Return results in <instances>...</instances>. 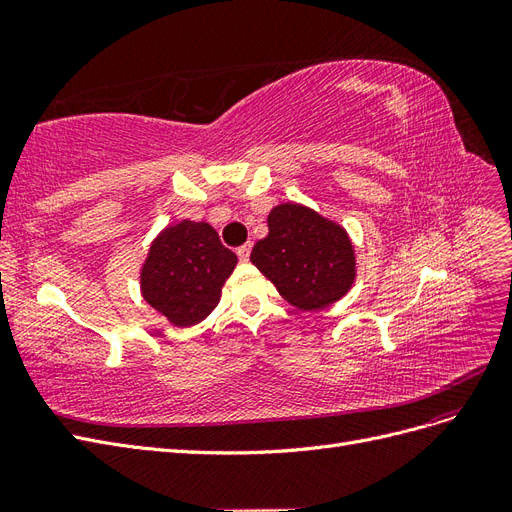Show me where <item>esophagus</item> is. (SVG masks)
<instances>
[{
    "mask_svg": "<svg viewBox=\"0 0 512 512\" xmlns=\"http://www.w3.org/2000/svg\"><path fill=\"white\" fill-rule=\"evenodd\" d=\"M250 254H252V245H250V243H247V245H241L239 250H237V256H239V260H241V262H247V260H250Z\"/></svg>",
    "mask_w": 512,
    "mask_h": 512,
    "instance_id": "esophagus-1",
    "label": "esophagus"
}]
</instances>
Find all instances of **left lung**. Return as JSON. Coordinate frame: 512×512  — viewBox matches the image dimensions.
<instances>
[{
  "mask_svg": "<svg viewBox=\"0 0 512 512\" xmlns=\"http://www.w3.org/2000/svg\"><path fill=\"white\" fill-rule=\"evenodd\" d=\"M269 235L250 260L301 312H318L350 292L356 280L352 239L342 224L299 203L271 209Z\"/></svg>",
  "mask_w": 512,
  "mask_h": 512,
  "instance_id": "8db88e82",
  "label": "left lung"
}]
</instances>
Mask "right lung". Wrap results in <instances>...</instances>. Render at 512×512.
<instances>
[{
  "label": "right lung",
  "instance_id": "add662e5",
  "mask_svg": "<svg viewBox=\"0 0 512 512\" xmlns=\"http://www.w3.org/2000/svg\"><path fill=\"white\" fill-rule=\"evenodd\" d=\"M235 267L237 254L222 245L211 224L181 220L151 241L141 294L173 327H194L218 307Z\"/></svg>",
  "mask_w": 512,
  "mask_h": 512
}]
</instances>
